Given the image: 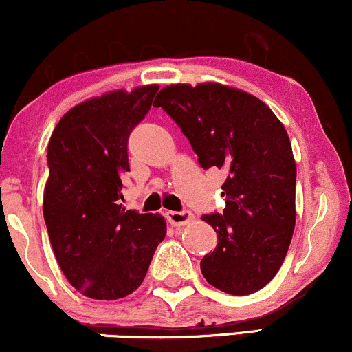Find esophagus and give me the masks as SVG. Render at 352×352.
Returning a JSON list of instances; mask_svg holds the SVG:
<instances>
[{"instance_id": "esophagus-1", "label": "esophagus", "mask_w": 352, "mask_h": 352, "mask_svg": "<svg viewBox=\"0 0 352 352\" xmlns=\"http://www.w3.org/2000/svg\"><path fill=\"white\" fill-rule=\"evenodd\" d=\"M167 220L168 223L173 227H182V225H187L193 220V215L188 210H182V212H167Z\"/></svg>"}]
</instances>
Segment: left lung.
I'll return each instance as SVG.
<instances>
[{"label": "left lung", "instance_id": "obj_1", "mask_svg": "<svg viewBox=\"0 0 352 352\" xmlns=\"http://www.w3.org/2000/svg\"><path fill=\"white\" fill-rule=\"evenodd\" d=\"M204 168L227 172L225 208L204 215L218 245L200 261L220 292L252 294L273 280L296 223V164L288 132L273 111L240 89L218 82L172 84L157 94Z\"/></svg>", "mask_w": 352, "mask_h": 352}]
</instances>
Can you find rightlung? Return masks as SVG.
Listing matches in <instances>:
<instances>
[{
  "instance_id": "add662e5",
  "label": "right lung",
  "mask_w": 352,
  "mask_h": 352,
  "mask_svg": "<svg viewBox=\"0 0 352 352\" xmlns=\"http://www.w3.org/2000/svg\"><path fill=\"white\" fill-rule=\"evenodd\" d=\"M157 84L112 91L72 107L47 144L43 213L67 281L92 300H119L142 285L164 217L122 205L132 129L151 111Z\"/></svg>"
}]
</instances>
